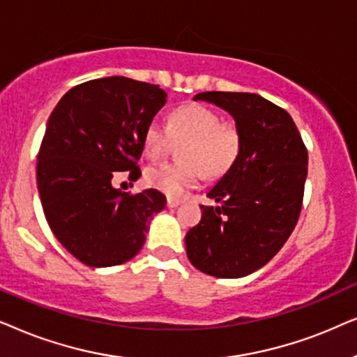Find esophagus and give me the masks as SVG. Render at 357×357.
Masks as SVG:
<instances>
[{
    "label": "esophagus",
    "mask_w": 357,
    "mask_h": 357,
    "mask_svg": "<svg viewBox=\"0 0 357 357\" xmlns=\"http://www.w3.org/2000/svg\"><path fill=\"white\" fill-rule=\"evenodd\" d=\"M166 204H168V207H178L179 204H181V201H179V199H176V197H168V199H166Z\"/></svg>",
    "instance_id": "obj_1"
}]
</instances>
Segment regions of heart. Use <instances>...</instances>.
<instances>
[{
  "label": "heart",
  "mask_w": 357,
  "mask_h": 357,
  "mask_svg": "<svg viewBox=\"0 0 357 357\" xmlns=\"http://www.w3.org/2000/svg\"><path fill=\"white\" fill-rule=\"evenodd\" d=\"M144 151L160 160L173 144H186L179 151V163H163L146 171V183L169 197H181L207 178H220L238 160L241 134L231 122H222L220 114L202 104H186L169 112L166 127L150 122L144 132Z\"/></svg>",
  "instance_id": "b5f03b06"
}]
</instances>
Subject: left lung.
Wrapping results in <instances>:
<instances>
[{
    "label": "left lung",
    "instance_id": "8db88e82",
    "mask_svg": "<svg viewBox=\"0 0 357 357\" xmlns=\"http://www.w3.org/2000/svg\"><path fill=\"white\" fill-rule=\"evenodd\" d=\"M225 109L241 134L231 169L207 192L217 204L186 235L194 268L215 278H243L278 255L301 215L307 146L282 107L253 93L206 91L194 101Z\"/></svg>",
    "mask_w": 357,
    "mask_h": 357
}]
</instances>
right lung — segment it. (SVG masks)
I'll return each mask as SVG.
<instances>
[{
	"instance_id": "right-lung-1",
	"label": "right lung",
	"mask_w": 357,
	"mask_h": 357,
	"mask_svg": "<svg viewBox=\"0 0 357 357\" xmlns=\"http://www.w3.org/2000/svg\"><path fill=\"white\" fill-rule=\"evenodd\" d=\"M158 84L107 76L71 88L60 99L37 155V188L56 240L76 259L107 268L134 258L151 217L166 206L156 189L112 186L117 171L137 181L144 132L165 106Z\"/></svg>"
}]
</instances>
